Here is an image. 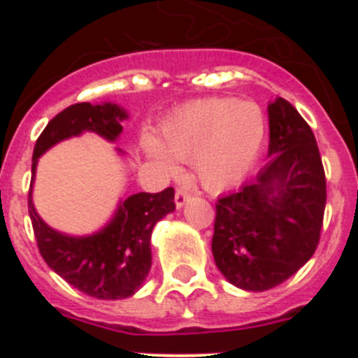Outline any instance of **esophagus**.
<instances>
[{
    "label": "esophagus",
    "mask_w": 358,
    "mask_h": 358,
    "mask_svg": "<svg viewBox=\"0 0 358 358\" xmlns=\"http://www.w3.org/2000/svg\"><path fill=\"white\" fill-rule=\"evenodd\" d=\"M188 199H189V194H188V192H186V189H177V192H176V206H177V210H181V208L186 204V201H188Z\"/></svg>",
    "instance_id": "34e87169"
}]
</instances>
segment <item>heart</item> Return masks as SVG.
Wrapping results in <instances>:
<instances>
[{
	"label": "heart",
	"instance_id": "1",
	"mask_svg": "<svg viewBox=\"0 0 358 358\" xmlns=\"http://www.w3.org/2000/svg\"><path fill=\"white\" fill-rule=\"evenodd\" d=\"M265 118L252 102L235 98L197 100L161 127V149L147 141V152L163 172L176 173L173 159L192 163L208 189H224L238 182L260 152Z\"/></svg>",
	"mask_w": 358,
	"mask_h": 358
}]
</instances>
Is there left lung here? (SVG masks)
<instances>
[{"instance_id": "obj_1", "label": "left lung", "mask_w": 358, "mask_h": 358, "mask_svg": "<svg viewBox=\"0 0 358 358\" xmlns=\"http://www.w3.org/2000/svg\"><path fill=\"white\" fill-rule=\"evenodd\" d=\"M268 161L218 199L211 240L231 285L262 292L296 274L317 249L327 179L314 132L283 98L267 106Z\"/></svg>"}]
</instances>
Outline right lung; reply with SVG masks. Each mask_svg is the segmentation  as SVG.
<instances>
[{
    "label": "right lung",
    "instance_id": "obj_1",
    "mask_svg": "<svg viewBox=\"0 0 358 358\" xmlns=\"http://www.w3.org/2000/svg\"><path fill=\"white\" fill-rule=\"evenodd\" d=\"M127 118V110L110 102L66 107L41 132L31 157L28 213L41 256L69 285L96 299H123L141 289L152 265V229L176 210L173 188L122 199L109 222L85 236L66 235L44 222L31 201V188L37 161L53 145L82 132H94L113 143L122 134V122ZM118 152L122 150L118 148Z\"/></svg>",
    "mask_w": 358,
    "mask_h": 358
}]
</instances>
